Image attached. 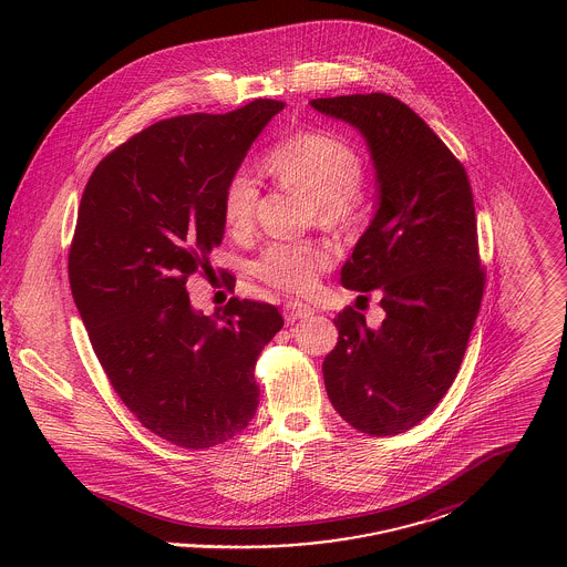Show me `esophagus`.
<instances>
[{"label": "esophagus", "mask_w": 567, "mask_h": 567, "mask_svg": "<svg viewBox=\"0 0 567 567\" xmlns=\"http://www.w3.org/2000/svg\"><path fill=\"white\" fill-rule=\"evenodd\" d=\"M310 315H312V308L306 306V303H301V301H289V303L285 306V319H287L289 323L308 319Z\"/></svg>", "instance_id": "34e87169"}]
</instances>
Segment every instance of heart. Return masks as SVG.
I'll return each mask as SVG.
<instances>
[{
    "label": "heart",
    "mask_w": 567,
    "mask_h": 567,
    "mask_svg": "<svg viewBox=\"0 0 567 567\" xmlns=\"http://www.w3.org/2000/svg\"><path fill=\"white\" fill-rule=\"evenodd\" d=\"M266 169L280 187L310 197L321 223L333 227L357 223V189L363 181V162L349 142L317 132L299 134L271 151ZM259 187L246 172L229 176L223 189L220 215L234 236H246L252 229ZM329 264L331 257L319 244L274 243L257 259L255 274L276 289L306 293Z\"/></svg>",
    "instance_id": "1"
}]
</instances>
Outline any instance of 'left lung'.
<instances>
[{
    "instance_id": "left-lung-1",
    "label": "left lung",
    "mask_w": 567,
    "mask_h": 567,
    "mask_svg": "<svg viewBox=\"0 0 567 567\" xmlns=\"http://www.w3.org/2000/svg\"><path fill=\"white\" fill-rule=\"evenodd\" d=\"M310 106L365 140L377 213L342 266L352 291H380L384 321L347 308L324 357L329 402L359 432L395 435L451 389L476 323L485 274L467 174L432 127L400 100L340 95Z\"/></svg>"
}]
</instances>
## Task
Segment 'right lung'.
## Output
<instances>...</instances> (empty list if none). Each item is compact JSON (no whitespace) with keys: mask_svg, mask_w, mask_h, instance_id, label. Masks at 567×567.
Instances as JSON below:
<instances>
[{"mask_svg":"<svg viewBox=\"0 0 567 567\" xmlns=\"http://www.w3.org/2000/svg\"><path fill=\"white\" fill-rule=\"evenodd\" d=\"M285 102L159 121L91 174L70 248V287L114 391L137 421L183 449L250 423L257 357L282 329L270 303L193 308L187 280L223 243V189ZM227 282L236 278L227 276Z\"/></svg>","mask_w":567,"mask_h":567,"instance_id":"right-lung-1","label":"right lung"}]
</instances>
